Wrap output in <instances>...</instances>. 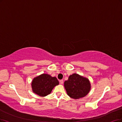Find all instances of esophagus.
<instances>
[{
    "instance_id": "34e87169",
    "label": "esophagus",
    "mask_w": 122,
    "mask_h": 122,
    "mask_svg": "<svg viewBox=\"0 0 122 122\" xmlns=\"http://www.w3.org/2000/svg\"><path fill=\"white\" fill-rule=\"evenodd\" d=\"M60 82L61 84H63V79L60 80Z\"/></svg>"
}]
</instances>
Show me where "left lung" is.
I'll list each match as a JSON object with an SVG mask.
<instances>
[{
	"label": "left lung",
	"instance_id": "left-lung-1",
	"mask_svg": "<svg viewBox=\"0 0 122 122\" xmlns=\"http://www.w3.org/2000/svg\"><path fill=\"white\" fill-rule=\"evenodd\" d=\"M64 87L70 97L78 99L87 95L91 89V84L86 78L74 73L64 82Z\"/></svg>",
	"mask_w": 122,
	"mask_h": 122
}]
</instances>
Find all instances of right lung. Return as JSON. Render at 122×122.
<instances>
[{"instance_id": "right-lung-1", "label": "right lung", "mask_w": 122, "mask_h": 122, "mask_svg": "<svg viewBox=\"0 0 122 122\" xmlns=\"http://www.w3.org/2000/svg\"><path fill=\"white\" fill-rule=\"evenodd\" d=\"M58 84L59 81L56 77L43 74L34 78L31 87L34 92L40 97H45L50 93L53 88Z\"/></svg>"}]
</instances>
